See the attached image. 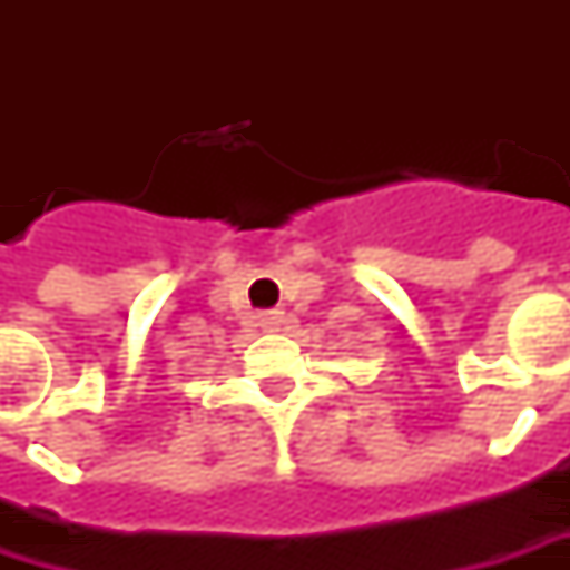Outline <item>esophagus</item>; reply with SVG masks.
<instances>
[{
    "instance_id": "1",
    "label": "esophagus",
    "mask_w": 570,
    "mask_h": 570,
    "mask_svg": "<svg viewBox=\"0 0 570 570\" xmlns=\"http://www.w3.org/2000/svg\"><path fill=\"white\" fill-rule=\"evenodd\" d=\"M284 323H286L284 311H262V314H259V326H262V330H268V333L281 330Z\"/></svg>"
}]
</instances>
